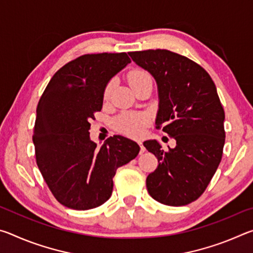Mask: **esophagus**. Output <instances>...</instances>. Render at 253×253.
<instances>
[{
    "instance_id": "34e87169",
    "label": "esophagus",
    "mask_w": 253,
    "mask_h": 253,
    "mask_svg": "<svg viewBox=\"0 0 253 253\" xmlns=\"http://www.w3.org/2000/svg\"><path fill=\"white\" fill-rule=\"evenodd\" d=\"M137 143H138L139 147H140V154H143L145 151H146V148L144 147V145H143V143H142V142H140V140H139V142H137Z\"/></svg>"
}]
</instances>
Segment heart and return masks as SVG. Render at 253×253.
Wrapping results in <instances>:
<instances>
[{
    "instance_id": "heart-1",
    "label": "heart",
    "mask_w": 253,
    "mask_h": 253,
    "mask_svg": "<svg viewBox=\"0 0 253 253\" xmlns=\"http://www.w3.org/2000/svg\"><path fill=\"white\" fill-rule=\"evenodd\" d=\"M128 83L131 85L132 89H135L137 85L140 84L145 83L146 80L152 79L151 76H149L146 71L142 69H132L127 75ZM114 83L110 81V83L107 84L104 90V98L105 99H108L110 97L111 90H113ZM147 119L142 114H132V113H124L115 119V127L117 129L123 132V134H126L128 136H139L142 134L144 126L146 125Z\"/></svg>"
}]
</instances>
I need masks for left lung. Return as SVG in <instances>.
<instances>
[{
    "mask_svg": "<svg viewBox=\"0 0 253 253\" xmlns=\"http://www.w3.org/2000/svg\"><path fill=\"white\" fill-rule=\"evenodd\" d=\"M129 55L157 83L156 128L176 140L175 148L166 152L156 140L144 142L158 161L146 178L148 193L170 207L190 204L207 190L223 154L225 115L215 84L204 68L169 50Z\"/></svg>",
    "mask_w": 253,
    "mask_h": 253,
    "instance_id": "8db88e82",
    "label": "left lung"
}]
</instances>
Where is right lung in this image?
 <instances>
[{"label":"right lung","mask_w":253,"mask_h":253,"mask_svg":"<svg viewBox=\"0 0 253 253\" xmlns=\"http://www.w3.org/2000/svg\"><path fill=\"white\" fill-rule=\"evenodd\" d=\"M129 62L126 52L80 55L55 72L40 98L32 137L37 165L67 208L104 204L117 169L138 155V145L126 137H110L100 148L89 137L105 87Z\"/></svg>","instance_id":"right-lung-1"}]
</instances>
